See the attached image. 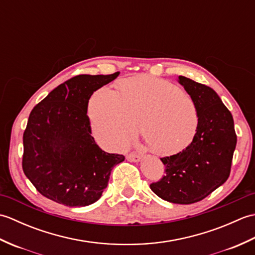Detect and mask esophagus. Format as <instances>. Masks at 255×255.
I'll list each match as a JSON object with an SVG mask.
<instances>
[{"mask_svg":"<svg viewBox=\"0 0 255 255\" xmlns=\"http://www.w3.org/2000/svg\"><path fill=\"white\" fill-rule=\"evenodd\" d=\"M126 159H127L128 161H130V162H138V161H140V160H141V155H140V154H138V153H134V152H131V153H129V154H127V156H126Z\"/></svg>","mask_w":255,"mask_h":255,"instance_id":"1","label":"esophagus"}]
</instances>
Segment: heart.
I'll return each instance as SVG.
<instances>
[{
  "instance_id": "heart-1",
  "label": "heart",
  "mask_w": 255,
  "mask_h": 255,
  "mask_svg": "<svg viewBox=\"0 0 255 255\" xmlns=\"http://www.w3.org/2000/svg\"><path fill=\"white\" fill-rule=\"evenodd\" d=\"M89 117L95 138L106 148L126 147L138 131L160 154H176L194 141L198 130L196 103L167 80L139 75L125 80L119 91L104 85L92 94Z\"/></svg>"
}]
</instances>
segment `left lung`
Returning a JSON list of instances; mask_svg holds the SVG:
<instances>
[{"mask_svg":"<svg viewBox=\"0 0 255 255\" xmlns=\"http://www.w3.org/2000/svg\"><path fill=\"white\" fill-rule=\"evenodd\" d=\"M198 108V130L182 152L161 158L165 175L150 188L162 199L193 204L207 197L228 180L237 144L234 118L209 86L178 77Z\"/></svg>","mask_w":255,"mask_h":255,"instance_id":"obj_1","label":"left lung"}]
</instances>
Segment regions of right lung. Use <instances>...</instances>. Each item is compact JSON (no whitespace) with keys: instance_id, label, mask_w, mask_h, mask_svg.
Instances as JSON below:
<instances>
[{"instance_id":"1","label":"right lung","mask_w":255,"mask_h":255,"mask_svg":"<svg viewBox=\"0 0 255 255\" xmlns=\"http://www.w3.org/2000/svg\"><path fill=\"white\" fill-rule=\"evenodd\" d=\"M118 75H77L32 108L23 134L21 166L42 196L69 207L101 198L113 167L125 156L96 144L86 113L91 95Z\"/></svg>"}]
</instances>
